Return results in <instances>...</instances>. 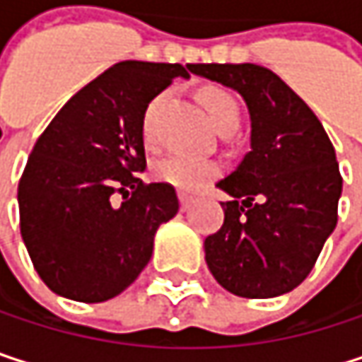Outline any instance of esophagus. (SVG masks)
<instances>
[{"label": "esophagus", "mask_w": 362, "mask_h": 362, "mask_svg": "<svg viewBox=\"0 0 362 362\" xmlns=\"http://www.w3.org/2000/svg\"><path fill=\"white\" fill-rule=\"evenodd\" d=\"M194 203V199L192 197H188V194H180V209L182 211H186V209H190V205Z\"/></svg>", "instance_id": "1"}]
</instances>
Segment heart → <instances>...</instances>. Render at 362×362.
<instances>
[{"label":"heart","instance_id":"obj_1","mask_svg":"<svg viewBox=\"0 0 362 362\" xmlns=\"http://www.w3.org/2000/svg\"><path fill=\"white\" fill-rule=\"evenodd\" d=\"M165 94L153 98L148 103V107L142 115V136L144 140H153L155 136V115L159 107L163 105ZM201 100L205 105V110L211 119V123L218 127V132H228V129H237L239 125V107L237 100L220 88H207L201 94ZM220 163L211 161V159H192V157H182V155H174L168 157L163 161H159L155 165V176L157 180L165 182L178 190H201L203 186H207L220 174Z\"/></svg>","mask_w":362,"mask_h":362}]
</instances>
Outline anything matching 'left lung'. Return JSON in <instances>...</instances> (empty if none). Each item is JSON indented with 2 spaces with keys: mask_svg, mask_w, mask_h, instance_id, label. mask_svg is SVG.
Masks as SVG:
<instances>
[{
  "mask_svg": "<svg viewBox=\"0 0 362 362\" xmlns=\"http://www.w3.org/2000/svg\"><path fill=\"white\" fill-rule=\"evenodd\" d=\"M194 75L237 90L252 117V151L218 182L233 201L205 239L214 279L239 298H276L315 268L337 224L341 174L310 107L259 64H192Z\"/></svg>",
  "mask_w": 362,
  "mask_h": 362,
  "instance_id": "left-lung-1",
  "label": "left lung"
}]
</instances>
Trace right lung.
Returning a JSON list of instances; mask_svg holds the SVG:
<instances>
[{
    "instance_id": "obj_1",
    "label": "right lung",
    "mask_w": 362,
    "mask_h": 362,
    "mask_svg": "<svg viewBox=\"0 0 362 362\" xmlns=\"http://www.w3.org/2000/svg\"><path fill=\"white\" fill-rule=\"evenodd\" d=\"M192 64L123 60L81 88L37 138L18 182L21 235L41 281L75 302L127 289L178 214L174 186L144 184L142 115ZM119 201H116V197Z\"/></svg>"
}]
</instances>
